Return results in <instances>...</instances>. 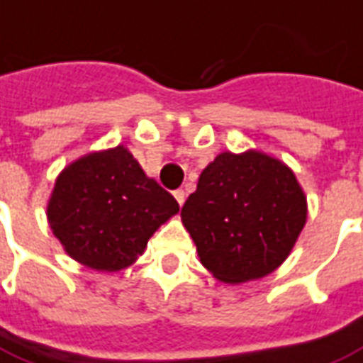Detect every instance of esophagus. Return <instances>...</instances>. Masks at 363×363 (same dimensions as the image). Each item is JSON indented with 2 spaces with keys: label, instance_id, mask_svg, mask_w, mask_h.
<instances>
[{
  "label": "esophagus",
  "instance_id": "obj_1",
  "mask_svg": "<svg viewBox=\"0 0 363 363\" xmlns=\"http://www.w3.org/2000/svg\"><path fill=\"white\" fill-rule=\"evenodd\" d=\"M174 197H176V201H178L179 206L185 203V191H184V189H176V191H174Z\"/></svg>",
  "mask_w": 363,
  "mask_h": 363
}]
</instances>
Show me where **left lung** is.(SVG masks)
Listing matches in <instances>:
<instances>
[{
    "label": "left lung",
    "mask_w": 363,
    "mask_h": 363,
    "mask_svg": "<svg viewBox=\"0 0 363 363\" xmlns=\"http://www.w3.org/2000/svg\"><path fill=\"white\" fill-rule=\"evenodd\" d=\"M306 195L281 160L260 151L220 152L199 176L182 222L204 268L223 283L279 268L306 223Z\"/></svg>",
    "instance_id": "obj_1"
}]
</instances>
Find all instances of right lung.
I'll return each mask as SVG.
<instances>
[{
  "label": "right lung",
  "instance_id": "obj_1",
  "mask_svg": "<svg viewBox=\"0 0 363 363\" xmlns=\"http://www.w3.org/2000/svg\"><path fill=\"white\" fill-rule=\"evenodd\" d=\"M179 204L124 145L89 152L59 174L48 203L53 235L70 258L97 272L132 266Z\"/></svg>",
  "mask_w": 363,
  "mask_h": 363
}]
</instances>
